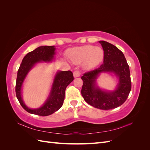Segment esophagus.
<instances>
[{
    "instance_id": "1",
    "label": "esophagus",
    "mask_w": 150,
    "mask_h": 150,
    "mask_svg": "<svg viewBox=\"0 0 150 150\" xmlns=\"http://www.w3.org/2000/svg\"><path fill=\"white\" fill-rule=\"evenodd\" d=\"M80 75H81V73L79 71H75L73 72V76L74 78H78V77L80 76Z\"/></svg>"
}]
</instances>
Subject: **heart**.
Wrapping results in <instances>:
<instances>
[{
	"label": "heart",
	"mask_w": 150,
	"mask_h": 150,
	"mask_svg": "<svg viewBox=\"0 0 150 150\" xmlns=\"http://www.w3.org/2000/svg\"><path fill=\"white\" fill-rule=\"evenodd\" d=\"M67 56L74 64H80L83 63L84 69H92L103 61L104 51L98 46L86 45L69 49L67 51Z\"/></svg>",
	"instance_id": "1"
}]
</instances>
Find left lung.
<instances>
[{"instance_id":"1","label":"left lung","mask_w":150,"mask_h":150,"mask_svg":"<svg viewBox=\"0 0 150 150\" xmlns=\"http://www.w3.org/2000/svg\"><path fill=\"white\" fill-rule=\"evenodd\" d=\"M99 42L104 51L103 63L81 77L83 81L81 94L90 105L108 110L122 105L128 98L131 89L129 67L123 53L118 48L104 40ZM101 73H112L117 77L119 83L114 90H102L97 86L96 81Z\"/></svg>"}]
</instances>
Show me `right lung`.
I'll use <instances>...</instances> for the list:
<instances>
[{
  "label": "right lung",
  "mask_w": 150,
  "mask_h": 150,
  "mask_svg": "<svg viewBox=\"0 0 150 150\" xmlns=\"http://www.w3.org/2000/svg\"><path fill=\"white\" fill-rule=\"evenodd\" d=\"M55 51L56 47L54 46L38 47L26 54L18 70L16 86V96L22 107L31 114L46 116L59 110L64 103L67 86L74 79L72 72L70 71H57L54 76L49 96L42 105L35 109L30 108L25 105L22 99V90L27 76L29 71L39 63L52 62L54 59Z\"/></svg>",
  "instance_id": "1"
}]
</instances>
